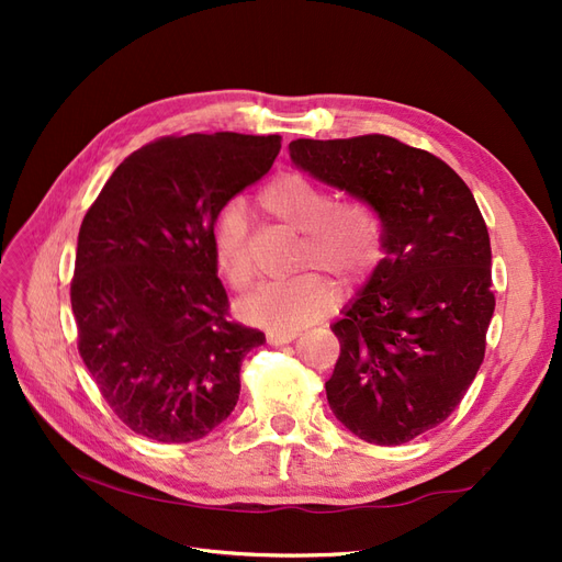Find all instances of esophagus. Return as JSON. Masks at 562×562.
I'll return each instance as SVG.
<instances>
[{
    "label": "esophagus",
    "instance_id": "obj_1",
    "mask_svg": "<svg viewBox=\"0 0 562 562\" xmlns=\"http://www.w3.org/2000/svg\"><path fill=\"white\" fill-rule=\"evenodd\" d=\"M297 335H300L297 330H283V333L271 330V333H267V342L269 345H288V342H293Z\"/></svg>",
    "mask_w": 562,
    "mask_h": 562
}]
</instances>
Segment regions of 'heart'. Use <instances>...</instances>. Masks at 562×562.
Returning <instances> with one entry per match:
<instances>
[{"mask_svg": "<svg viewBox=\"0 0 562 562\" xmlns=\"http://www.w3.org/2000/svg\"><path fill=\"white\" fill-rule=\"evenodd\" d=\"M260 209L277 223L302 234L293 267L285 281L262 283L241 304V314L271 330H297L335 307V285L322 274H337L345 283L368 279L382 260L378 217L361 201H335L328 187L288 171L271 178L258 194ZM213 255L220 277L232 291H246L258 274L246 211L229 201L213 225Z\"/></svg>", "mask_w": 562, "mask_h": 562, "instance_id": "obj_1", "label": "heart"}]
</instances>
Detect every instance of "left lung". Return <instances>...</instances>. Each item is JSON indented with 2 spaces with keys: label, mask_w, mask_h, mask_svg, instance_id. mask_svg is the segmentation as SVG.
Listing matches in <instances>:
<instances>
[{
  "label": "left lung",
  "mask_w": 562,
  "mask_h": 562,
  "mask_svg": "<svg viewBox=\"0 0 562 562\" xmlns=\"http://www.w3.org/2000/svg\"><path fill=\"white\" fill-rule=\"evenodd\" d=\"M291 159L380 215L386 255L333 326L326 394L366 443H407L452 415L483 363L495 293L479 203L443 159L380 133L297 138Z\"/></svg>",
  "instance_id": "1"
}]
</instances>
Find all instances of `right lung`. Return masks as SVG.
Wrapping results in <instances>:
<instances>
[{"mask_svg": "<svg viewBox=\"0 0 562 562\" xmlns=\"http://www.w3.org/2000/svg\"><path fill=\"white\" fill-rule=\"evenodd\" d=\"M279 149L281 135H166L119 164L83 215L70 283L77 349L131 431L190 443L239 401L244 356L265 333L229 318L213 225Z\"/></svg>", "mask_w": 562, "mask_h": 562, "instance_id": "obj_1", "label": "right lung"}]
</instances>
